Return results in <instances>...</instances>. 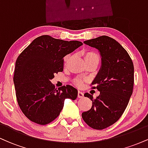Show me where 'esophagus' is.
Segmentation results:
<instances>
[{"label": "esophagus", "mask_w": 148, "mask_h": 148, "mask_svg": "<svg viewBox=\"0 0 148 148\" xmlns=\"http://www.w3.org/2000/svg\"><path fill=\"white\" fill-rule=\"evenodd\" d=\"M84 96V92H82L81 91H79L78 92V97L79 98H83Z\"/></svg>", "instance_id": "obj_1"}]
</instances>
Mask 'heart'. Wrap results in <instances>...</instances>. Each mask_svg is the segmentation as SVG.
<instances>
[{
    "mask_svg": "<svg viewBox=\"0 0 148 148\" xmlns=\"http://www.w3.org/2000/svg\"><path fill=\"white\" fill-rule=\"evenodd\" d=\"M68 58L69 56L65 57L66 61L68 60ZM84 59H85V61L94 60V59H97V60H99V56H98V54L97 53H95V51H87L85 53ZM74 84L78 86V87H81V86L84 85V81L80 79H76L74 81Z\"/></svg>",
    "mask_w": 148,
    "mask_h": 148,
    "instance_id": "b5f03b06",
    "label": "heart"
}]
</instances>
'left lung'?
Segmentation results:
<instances>
[{
	"label": "left lung",
	"mask_w": 148,
	"mask_h": 148,
	"mask_svg": "<svg viewBox=\"0 0 148 148\" xmlns=\"http://www.w3.org/2000/svg\"><path fill=\"white\" fill-rule=\"evenodd\" d=\"M84 43L99 51L101 67L90 85L100 94L94 99L85 93L92 105L82 118L88 126L101 130L116 123L126 109L133 92L134 64L127 51L111 37L102 35Z\"/></svg>",
	"instance_id": "1"
}]
</instances>
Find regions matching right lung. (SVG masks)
I'll list each match as a JSON object with an SVG mask.
<instances>
[{"instance_id":"right-lung-1","label":"right lung","mask_w":148,"mask_h":148,"mask_svg":"<svg viewBox=\"0 0 148 148\" xmlns=\"http://www.w3.org/2000/svg\"><path fill=\"white\" fill-rule=\"evenodd\" d=\"M83 45L49 35L33 40L18 56L14 73V88L21 111L33 123L45 125L60 115L65 99L74 100L78 91L67 85L57 90L51 79L62 72L63 58Z\"/></svg>"}]
</instances>
